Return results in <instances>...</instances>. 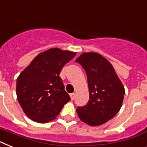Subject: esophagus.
Instances as JSON below:
<instances>
[{"label":"esophagus","instance_id":"obj_1","mask_svg":"<svg viewBox=\"0 0 147 147\" xmlns=\"http://www.w3.org/2000/svg\"><path fill=\"white\" fill-rule=\"evenodd\" d=\"M70 97H71V100H74V98L76 97V94L75 93H71V94H70Z\"/></svg>","mask_w":147,"mask_h":147}]
</instances>
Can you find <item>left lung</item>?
<instances>
[{"label":"left lung","instance_id":"1","mask_svg":"<svg viewBox=\"0 0 147 147\" xmlns=\"http://www.w3.org/2000/svg\"><path fill=\"white\" fill-rule=\"evenodd\" d=\"M87 74L89 100L76 109L78 117L90 126L112 119L121 109L125 90L107 59L97 53H83L76 60Z\"/></svg>","mask_w":147,"mask_h":147}]
</instances>
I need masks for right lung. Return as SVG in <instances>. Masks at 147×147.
<instances>
[{"mask_svg": "<svg viewBox=\"0 0 147 147\" xmlns=\"http://www.w3.org/2000/svg\"><path fill=\"white\" fill-rule=\"evenodd\" d=\"M76 53L52 48L36 55L17 79V96L26 115L47 123L59 115L70 100L59 74Z\"/></svg>", "mask_w": 147, "mask_h": 147, "instance_id": "1", "label": "right lung"}]
</instances>
